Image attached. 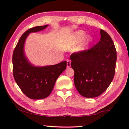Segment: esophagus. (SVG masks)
<instances>
[{
    "label": "esophagus",
    "instance_id": "1",
    "mask_svg": "<svg viewBox=\"0 0 129 129\" xmlns=\"http://www.w3.org/2000/svg\"><path fill=\"white\" fill-rule=\"evenodd\" d=\"M67 68H70L71 67V61L70 60H68V59L67 60Z\"/></svg>",
    "mask_w": 129,
    "mask_h": 129
}]
</instances>
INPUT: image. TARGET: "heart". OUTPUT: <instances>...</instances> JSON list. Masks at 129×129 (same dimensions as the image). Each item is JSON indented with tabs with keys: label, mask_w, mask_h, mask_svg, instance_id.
<instances>
[{
	"label": "heart",
	"mask_w": 129,
	"mask_h": 129,
	"mask_svg": "<svg viewBox=\"0 0 129 129\" xmlns=\"http://www.w3.org/2000/svg\"><path fill=\"white\" fill-rule=\"evenodd\" d=\"M86 33L83 30H78L71 36V38L66 42V46L68 48H75L78 46L86 37ZM92 41L91 37H87L82 45L77 49L78 52H83L87 49V46Z\"/></svg>",
	"instance_id": "obj_1"
}]
</instances>
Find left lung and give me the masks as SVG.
Returning a JSON list of instances; mask_svg holds the SVG:
<instances>
[{"mask_svg":"<svg viewBox=\"0 0 129 129\" xmlns=\"http://www.w3.org/2000/svg\"><path fill=\"white\" fill-rule=\"evenodd\" d=\"M100 41L91 49L71 55L74 83L86 98L98 97L110 85L115 75L116 51L111 36L100 30Z\"/></svg>","mask_w":129,"mask_h":129,"instance_id":"8db88e82","label":"left lung"}]
</instances>
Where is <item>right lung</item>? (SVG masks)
I'll list each match as a JSON object with an SVG mask.
<instances>
[{
	"mask_svg": "<svg viewBox=\"0 0 129 129\" xmlns=\"http://www.w3.org/2000/svg\"><path fill=\"white\" fill-rule=\"evenodd\" d=\"M49 25L35 26L25 32L13 55V76L23 93L33 100L43 99L52 91L57 78L67 68L65 61L53 65L35 66L28 60L24 51L25 42L30 33L41 31Z\"/></svg>",
	"mask_w": 129,
	"mask_h": 129,
	"instance_id": "right-lung-1",
	"label": "right lung"
}]
</instances>
